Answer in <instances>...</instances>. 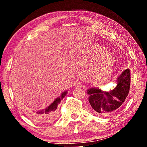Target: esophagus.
I'll return each mask as SVG.
<instances>
[{"label": "esophagus", "instance_id": "esophagus-1", "mask_svg": "<svg viewBox=\"0 0 147 147\" xmlns=\"http://www.w3.org/2000/svg\"><path fill=\"white\" fill-rule=\"evenodd\" d=\"M82 85H81V83L80 82H77L76 83V87H80Z\"/></svg>", "mask_w": 147, "mask_h": 147}]
</instances>
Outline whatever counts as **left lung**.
Segmentation results:
<instances>
[{"label":"left lung","instance_id":"8db88e82","mask_svg":"<svg viewBox=\"0 0 147 147\" xmlns=\"http://www.w3.org/2000/svg\"><path fill=\"white\" fill-rule=\"evenodd\" d=\"M130 71L126 69L117 80L116 88L108 92L100 89H88L89 102L93 112L101 116L111 115L116 111L127 97L130 86Z\"/></svg>","mask_w":147,"mask_h":147}]
</instances>
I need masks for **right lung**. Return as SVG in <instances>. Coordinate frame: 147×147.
<instances>
[{"instance_id": "add662e5", "label": "right lung", "mask_w": 147, "mask_h": 147, "mask_svg": "<svg viewBox=\"0 0 147 147\" xmlns=\"http://www.w3.org/2000/svg\"><path fill=\"white\" fill-rule=\"evenodd\" d=\"M67 91L63 92L61 94V97H58L49 107L43 111L30 112V115L35 121L41 123H47L52 121L56 117V109L58 105L60 103L61 100L66 95Z\"/></svg>"}]
</instances>
